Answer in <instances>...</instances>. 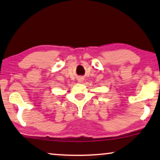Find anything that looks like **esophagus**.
Here are the masks:
<instances>
[{
	"label": "esophagus",
	"mask_w": 160,
	"mask_h": 160,
	"mask_svg": "<svg viewBox=\"0 0 160 160\" xmlns=\"http://www.w3.org/2000/svg\"><path fill=\"white\" fill-rule=\"evenodd\" d=\"M84 77H82V76H78V82H80V83H82L83 82H84Z\"/></svg>",
	"instance_id": "1"
}]
</instances>
